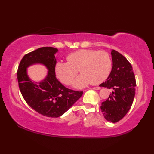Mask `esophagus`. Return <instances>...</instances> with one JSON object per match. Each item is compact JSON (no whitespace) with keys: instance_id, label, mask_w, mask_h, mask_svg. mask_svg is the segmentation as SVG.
<instances>
[{"instance_id":"esophagus-1","label":"esophagus","mask_w":154,"mask_h":154,"mask_svg":"<svg viewBox=\"0 0 154 154\" xmlns=\"http://www.w3.org/2000/svg\"><path fill=\"white\" fill-rule=\"evenodd\" d=\"M93 89L96 90H100V87H94V88H93Z\"/></svg>"}]
</instances>
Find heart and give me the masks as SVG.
<instances>
[{
  "mask_svg": "<svg viewBox=\"0 0 154 154\" xmlns=\"http://www.w3.org/2000/svg\"><path fill=\"white\" fill-rule=\"evenodd\" d=\"M67 62H58L55 65V73L62 83L70 85L77 75L82 73L73 82V87L82 88L90 83L98 84L110 74L112 63L107 52L90 49H81L70 54Z\"/></svg>",
  "mask_w": 154,
  "mask_h": 154,
  "instance_id": "1",
  "label": "heart"
}]
</instances>
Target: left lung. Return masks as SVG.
<instances>
[{"mask_svg":"<svg viewBox=\"0 0 154 154\" xmlns=\"http://www.w3.org/2000/svg\"><path fill=\"white\" fill-rule=\"evenodd\" d=\"M113 66L109 77L100 87L112 89L113 92L100 109L105 118L113 123L118 122L126 116L133 103L136 80L132 65L118 51H111Z\"/></svg>","mask_w":154,"mask_h":154,"instance_id":"8db88e82","label":"left lung"}]
</instances>
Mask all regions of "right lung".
<instances>
[{"label":"right lung","mask_w":154,"mask_h":154,"mask_svg":"<svg viewBox=\"0 0 154 154\" xmlns=\"http://www.w3.org/2000/svg\"><path fill=\"white\" fill-rule=\"evenodd\" d=\"M58 51L52 47H43L26 54L17 73L20 90L26 103L37 113L51 118L63 115L83 94V92L68 89L56 77ZM34 64L43 65L48 70L46 77L39 82L28 76L27 68Z\"/></svg>","instance_id":"1"}]
</instances>
